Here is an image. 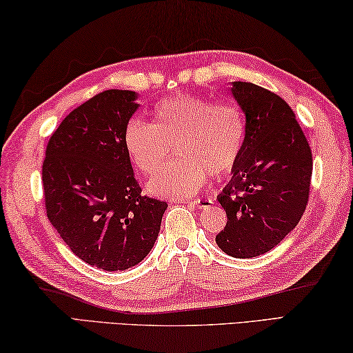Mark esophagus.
<instances>
[{
	"label": "esophagus",
	"mask_w": 353,
	"mask_h": 353,
	"mask_svg": "<svg viewBox=\"0 0 353 353\" xmlns=\"http://www.w3.org/2000/svg\"><path fill=\"white\" fill-rule=\"evenodd\" d=\"M211 205H212V200H209V199H203V200H192V201H189V206L196 208V209H205V208L211 206Z\"/></svg>",
	"instance_id": "34e87169"
}]
</instances>
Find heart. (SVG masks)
Masks as SVG:
<instances>
[{"label":"heart","mask_w":353,"mask_h":353,"mask_svg":"<svg viewBox=\"0 0 353 353\" xmlns=\"http://www.w3.org/2000/svg\"><path fill=\"white\" fill-rule=\"evenodd\" d=\"M246 125L236 103L183 94L158 102L153 123L133 119L123 132V148L139 172L150 175L170 157L147 184L159 199L180 200L200 192L209 175L225 178L242 157Z\"/></svg>","instance_id":"1"}]
</instances>
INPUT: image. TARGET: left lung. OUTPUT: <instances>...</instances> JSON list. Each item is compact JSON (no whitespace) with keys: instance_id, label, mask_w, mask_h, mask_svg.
<instances>
[{"instance_id":"left-lung-1","label":"left lung","mask_w":353,"mask_h":353,"mask_svg":"<svg viewBox=\"0 0 353 353\" xmlns=\"http://www.w3.org/2000/svg\"><path fill=\"white\" fill-rule=\"evenodd\" d=\"M231 94L245 114L242 157L217 195L226 226L215 243L228 256L252 259L279 245L305 211L313 159L290 105L274 92L232 82Z\"/></svg>"}]
</instances>
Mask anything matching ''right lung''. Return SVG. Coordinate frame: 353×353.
<instances>
[{"label":"right lung","instance_id":"right-lung-1","mask_svg":"<svg viewBox=\"0 0 353 353\" xmlns=\"http://www.w3.org/2000/svg\"><path fill=\"white\" fill-rule=\"evenodd\" d=\"M138 92L108 90L68 114L46 147L48 219L74 254L105 271L138 265L157 242L167 203L141 194L123 148Z\"/></svg>","mask_w":353,"mask_h":353}]
</instances>
